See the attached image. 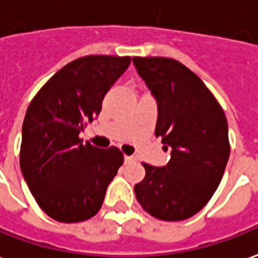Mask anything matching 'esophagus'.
Instances as JSON below:
<instances>
[{
	"label": "esophagus",
	"mask_w": 258,
	"mask_h": 258,
	"mask_svg": "<svg viewBox=\"0 0 258 258\" xmlns=\"http://www.w3.org/2000/svg\"><path fill=\"white\" fill-rule=\"evenodd\" d=\"M133 160H134L133 156H128V155H125V156H124V162H125V163H130V162H133Z\"/></svg>",
	"instance_id": "obj_1"
}]
</instances>
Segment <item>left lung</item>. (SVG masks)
<instances>
[{
  "mask_svg": "<svg viewBox=\"0 0 258 258\" xmlns=\"http://www.w3.org/2000/svg\"><path fill=\"white\" fill-rule=\"evenodd\" d=\"M135 70L158 104L155 135L170 147L166 166L142 163L138 203L162 221H184L210 201L229 159L228 121L204 82L181 62L134 57Z\"/></svg>",
  "mask_w": 258,
  "mask_h": 258,
  "instance_id": "8db88e82",
  "label": "left lung"
}]
</instances>
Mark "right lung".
<instances>
[{
  "label": "right lung",
  "instance_id": "1",
  "mask_svg": "<svg viewBox=\"0 0 258 258\" xmlns=\"http://www.w3.org/2000/svg\"><path fill=\"white\" fill-rule=\"evenodd\" d=\"M130 57L88 55L62 67L29 104L22 125L21 170L41 210L58 222L98 214L124 156L82 144L79 133L102 110Z\"/></svg>",
  "mask_w": 258,
  "mask_h": 258
}]
</instances>
